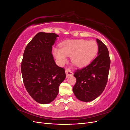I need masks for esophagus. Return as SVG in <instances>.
<instances>
[{
	"label": "esophagus",
	"instance_id": "1",
	"mask_svg": "<svg viewBox=\"0 0 130 130\" xmlns=\"http://www.w3.org/2000/svg\"><path fill=\"white\" fill-rule=\"evenodd\" d=\"M66 74V76L67 77H68L69 76H72L73 75V73L72 72V70H70L69 68H67L65 70Z\"/></svg>",
	"mask_w": 130,
	"mask_h": 130
}]
</instances>
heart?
I'll return each instance as SVG.
<instances>
[{
  "label": "heart",
  "instance_id": "obj_1",
  "mask_svg": "<svg viewBox=\"0 0 130 130\" xmlns=\"http://www.w3.org/2000/svg\"><path fill=\"white\" fill-rule=\"evenodd\" d=\"M98 51V45L95 41L73 40L62 42L60 48H53V53L60 65L64 64L67 61V56H72L74 65L83 67L92 62Z\"/></svg>",
  "mask_w": 130,
  "mask_h": 130
}]
</instances>
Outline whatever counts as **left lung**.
<instances>
[{
  "label": "left lung",
  "instance_id": "1",
  "mask_svg": "<svg viewBox=\"0 0 130 130\" xmlns=\"http://www.w3.org/2000/svg\"><path fill=\"white\" fill-rule=\"evenodd\" d=\"M98 45L97 57L88 66L74 73L76 81L73 91L77 99L89 102L103 92L107 84L110 60L108 50L104 43L96 39Z\"/></svg>",
  "mask_w": 130,
  "mask_h": 130
}]
</instances>
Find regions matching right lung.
<instances>
[{
	"label": "right lung",
	"instance_id": "right-lung-1",
	"mask_svg": "<svg viewBox=\"0 0 130 130\" xmlns=\"http://www.w3.org/2000/svg\"><path fill=\"white\" fill-rule=\"evenodd\" d=\"M57 37L55 33L38 32L27 45L23 54V82L30 95L41 104L55 100L66 76L64 69L56 64L52 53Z\"/></svg>",
	"mask_w": 130,
	"mask_h": 130
}]
</instances>
